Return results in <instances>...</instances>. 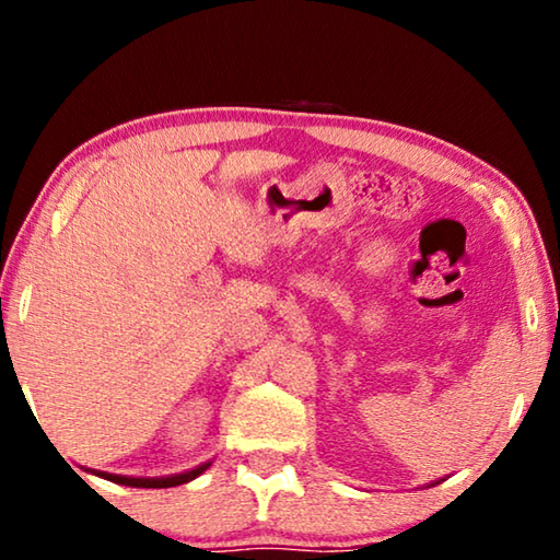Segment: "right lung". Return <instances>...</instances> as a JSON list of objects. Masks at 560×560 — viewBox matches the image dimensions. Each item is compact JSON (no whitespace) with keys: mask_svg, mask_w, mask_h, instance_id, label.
<instances>
[{"mask_svg":"<svg viewBox=\"0 0 560 560\" xmlns=\"http://www.w3.org/2000/svg\"><path fill=\"white\" fill-rule=\"evenodd\" d=\"M210 467V464H202V467H197L192 471H185V474H175V477H163V479H136V477H120V474H106L103 471L101 477L108 479V481H116V485L122 487H138V489H167V487H179V485H187V481H192L195 477H200V474Z\"/></svg>","mask_w":560,"mask_h":560,"instance_id":"1","label":"right lung"}]
</instances>
